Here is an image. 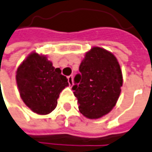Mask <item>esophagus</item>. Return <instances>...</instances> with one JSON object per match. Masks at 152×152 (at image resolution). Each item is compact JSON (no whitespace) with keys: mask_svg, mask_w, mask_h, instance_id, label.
I'll list each match as a JSON object with an SVG mask.
<instances>
[{"mask_svg":"<svg viewBox=\"0 0 152 152\" xmlns=\"http://www.w3.org/2000/svg\"><path fill=\"white\" fill-rule=\"evenodd\" d=\"M67 80H68V84L70 86H72L73 85V75H70L67 77Z\"/></svg>","mask_w":152,"mask_h":152,"instance_id":"esophagus-1","label":"esophagus"}]
</instances>
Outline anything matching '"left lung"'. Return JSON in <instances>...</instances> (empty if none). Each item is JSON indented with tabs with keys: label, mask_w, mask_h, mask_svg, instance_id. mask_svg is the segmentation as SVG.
<instances>
[{
	"label": "left lung",
	"mask_w": 152,
	"mask_h": 152,
	"mask_svg": "<svg viewBox=\"0 0 152 152\" xmlns=\"http://www.w3.org/2000/svg\"><path fill=\"white\" fill-rule=\"evenodd\" d=\"M74 77L73 94L78 99L79 112L96 119L112 111L121 93L123 75L115 56L101 47L85 53Z\"/></svg>",
	"instance_id": "1"
}]
</instances>
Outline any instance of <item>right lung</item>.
<instances>
[{
  "label": "right lung",
  "mask_w": 152,
  "mask_h": 152,
  "mask_svg": "<svg viewBox=\"0 0 152 152\" xmlns=\"http://www.w3.org/2000/svg\"><path fill=\"white\" fill-rule=\"evenodd\" d=\"M16 80L20 96L34 113L46 115L57 105L61 91L68 86L67 79L55 68L45 56L32 52L18 67Z\"/></svg>",
  "instance_id": "right-lung-1"
}]
</instances>
